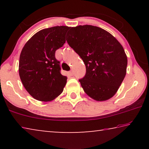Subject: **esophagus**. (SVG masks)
I'll use <instances>...</instances> for the list:
<instances>
[{"instance_id": "esophagus-1", "label": "esophagus", "mask_w": 149, "mask_h": 149, "mask_svg": "<svg viewBox=\"0 0 149 149\" xmlns=\"http://www.w3.org/2000/svg\"><path fill=\"white\" fill-rule=\"evenodd\" d=\"M69 74H70V75H73V71H70V72H69Z\"/></svg>"}]
</instances>
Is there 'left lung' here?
<instances>
[{
	"label": "left lung",
	"mask_w": 149,
	"mask_h": 149,
	"mask_svg": "<svg viewBox=\"0 0 149 149\" xmlns=\"http://www.w3.org/2000/svg\"><path fill=\"white\" fill-rule=\"evenodd\" d=\"M66 41L85 63L86 74L79 81L85 93L97 101L112 98L127 70L122 45L106 30L91 25L71 27Z\"/></svg>",
	"instance_id": "obj_1"
}]
</instances>
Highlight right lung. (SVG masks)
Returning a JSON list of instances; mask_svg holds the SVG:
<instances>
[{
	"label": "right lung",
	"mask_w": 149,
	"mask_h": 149,
	"mask_svg": "<svg viewBox=\"0 0 149 149\" xmlns=\"http://www.w3.org/2000/svg\"><path fill=\"white\" fill-rule=\"evenodd\" d=\"M68 26L42 29L29 39L22 50L19 75L22 84L35 99L47 102L61 94L67 77L60 74L55 52L65 42Z\"/></svg>",
	"instance_id": "add662e5"
}]
</instances>
